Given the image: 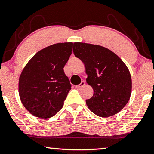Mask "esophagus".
I'll use <instances>...</instances> for the list:
<instances>
[{
  "instance_id": "1",
  "label": "esophagus",
  "mask_w": 154,
  "mask_h": 154,
  "mask_svg": "<svg viewBox=\"0 0 154 154\" xmlns=\"http://www.w3.org/2000/svg\"><path fill=\"white\" fill-rule=\"evenodd\" d=\"M85 82H83H83H81L80 84H79V85H77L75 86V88H76L77 89H79V88H83V87L85 85Z\"/></svg>"
}]
</instances>
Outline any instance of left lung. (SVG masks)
Segmentation results:
<instances>
[{
    "label": "left lung",
    "mask_w": 154,
    "mask_h": 154,
    "mask_svg": "<svg viewBox=\"0 0 154 154\" xmlns=\"http://www.w3.org/2000/svg\"><path fill=\"white\" fill-rule=\"evenodd\" d=\"M73 53L84 63L94 95L86 100L92 112L100 117L119 113L130 99L132 80L127 65L110 50L96 44L74 42Z\"/></svg>",
    "instance_id": "left-lung-1"
}]
</instances>
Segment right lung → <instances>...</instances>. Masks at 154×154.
Returning a JSON list of instances; mask_svg holds the SVG:
<instances>
[{
    "mask_svg": "<svg viewBox=\"0 0 154 154\" xmlns=\"http://www.w3.org/2000/svg\"><path fill=\"white\" fill-rule=\"evenodd\" d=\"M72 42L57 43L42 49L25 66L19 79L21 102L40 119L54 116L63 108L71 89L63 68L72 51Z\"/></svg>",
    "mask_w": 154,
    "mask_h": 154,
    "instance_id": "1",
    "label": "right lung"
}]
</instances>
